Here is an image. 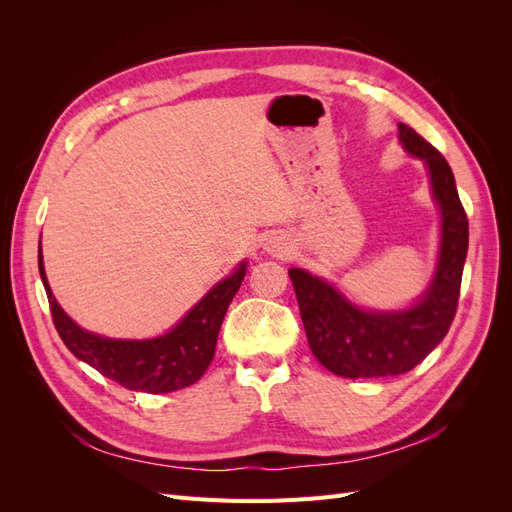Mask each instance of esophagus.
I'll use <instances>...</instances> for the list:
<instances>
[{
	"label": "esophagus",
	"mask_w": 512,
	"mask_h": 512,
	"mask_svg": "<svg viewBox=\"0 0 512 512\" xmlns=\"http://www.w3.org/2000/svg\"><path fill=\"white\" fill-rule=\"evenodd\" d=\"M265 250L271 252L273 256H290L292 252V243L286 237H271L265 243Z\"/></svg>",
	"instance_id": "34e87169"
}]
</instances>
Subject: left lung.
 <instances>
[{
	"mask_svg": "<svg viewBox=\"0 0 512 512\" xmlns=\"http://www.w3.org/2000/svg\"><path fill=\"white\" fill-rule=\"evenodd\" d=\"M399 141L410 156L427 164L431 192L442 213L438 267L421 301L401 312H367L320 277L303 269L288 271L309 348L342 378L406 374L442 342L457 312L468 254V218L453 170L442 153L406 123H399Z\"/></svg>",
	"mask_w": 512,
	"mask_h": 512,
	"instance_id": "obj_1",
	"label": "left lung"
}]
</instances>
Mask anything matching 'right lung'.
<instances>
[{
    "instance_id": "obj_1",
    "label": "right lung",
    "mask_w": 512,
    "mask_h": 512,
    "mask_svg": "<svg viewBox=\"0 0 512 512\" xmlns=\"http://www.w3.org/2000/svg\"><path fill=\"white\" fill-rule=\"evenodd\" d=\"M38 269L55 329L76 359L130 391L158 395L185 389L205 374L213 361L224 314L243 282L247 265L241 262L239 269L215 284L175 329L153 339H111L81 329L53 297L46 282L42 250H38Z\"/></svg>"
}]
</instances>
